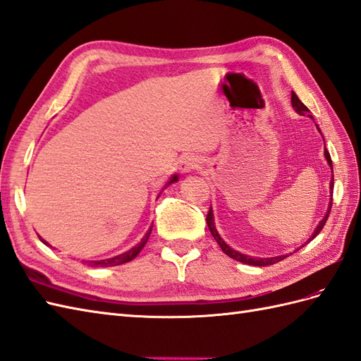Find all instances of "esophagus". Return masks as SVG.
Returning <instances> with one entry per match:
<instances>
[{
	"mask_svg": "<svg viewBox=\"0 0 361 361\" xmlns=\"http://www.w3.org/2000/svg\"><path fill=\"white\" fill-rule=\"evenodd\" d=\"M200 161L197 159V157L195 156V154H187V156H183L182 159H180V171L182 173H191V171H195V170H197V169H200Z\"/></svg>",
	"mask_w": 361,
	"mask_h": 361,
	"instance_id": "1",
	"label": "esophagus"
}]
</instances>
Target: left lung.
<instances>
[{"label":"left lung","mask_w":361,"mask_h":361,"mask_svg":"<svg viewBox=\"0 0 361 361\" xmlns=\"http://www.w3.org/2000/svg\"><path fill=\"white\" fill-rule=\"evenodd\" d=\"M291 102H293V107H294V110L298 113V114H302V116H305V114H307V116L310 118H312L311 114H310V109L306 107V105L298 99V96L293 92V94H291ZM317 128H319V126H317ZM319 131H320V128H319ZM322 133V131H320ZM324 157H326V161H328V164H329V166H331V170H332V161H331V154H329V152L326 150V148H324ZM329 190H331V199H329V205H328V211H326V214H324V217L320 221V224L317 225V228H315L314 230V233H312V235L310 237V239L306 240V243H310L314 237H317V234L323 230V226H324V224H326V221H328V217H329V213H331V207H332V190H334V173H332V178H331V185H329ZM207 224H208V228H209V233L213 234V237H214V240L219 243V247L222 248V251L226 254V256H230L231 259H234V260H237V262H242V263H247V265H252V267H268V265H274V263H277V262H280V260H283V259H286L288 256H276V257H267V259H262V257H252V256H247V254H242V252H239V251H235V250H233L230 245H226L225 243V240L222 239L221 237V234H219V231L216 230V225H214V216H213V208L209 207V211H208V214H207ZM306 243H303L302 247H305ZM300 250V248H298Z\"/></svg>","instance_id":"1"}]
</instances>
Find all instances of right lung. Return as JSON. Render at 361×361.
Listing matches in <instances>:
<instances>
[{
    "mask_svg": "<svg viewBox=\"0 0 361 361\" xmlns=\"http://www.w3.org/2000/svg\"><path fill=\"white\" fill-rule=\"evenodd\" d=\"M178 179H179V176L178 174H173V178L166 182V185L165 187H169V185H171L173 182H178ZM152 230H153V225L148 228V231L145 233V235L142 237V240H140L136 247H133L131 250H128V251H126V252H122V254H119V256H114V257H110V259H104V260H90V262H85V263H89L90 267H102V268H105V267H118V265H122V263H127V262H130V260H133L137 254L142 251V248L145 247V243H147V240H148V237H150V234H152ZM41 239V242L44 243V245H47V247H50V245L42 239V237H39Z\"/></svg>",
    "mask_w": 361,
    "mask_h": 361,
    "instance_id": "obj_1",
    "label": "right lung"
}]
</instances>
